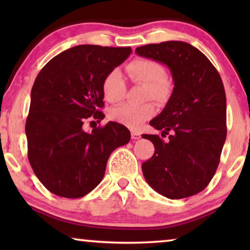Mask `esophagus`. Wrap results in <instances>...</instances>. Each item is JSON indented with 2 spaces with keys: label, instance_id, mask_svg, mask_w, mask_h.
I'll use <instances>...</instances> for the list:
<instances>
[{
  "label": "esophagus",
  "instance_id": "34e87169",
  "mask_svg": "<svg viewBox=\"0 0 250 250\" xmlns=\"http://www.w3.org/2000/svg\"><path fill=\"white\" fill-rule=\"evenodd\" d=\"M131 138H132L133 140H138V139L141 138V134L137 132V131H132V132H131Z\"/></svg>",
  "mask_w": 250,
  "mask_h": 250
}]
</instances>
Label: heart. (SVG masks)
Wrapping results in <instances>:
<instances>
[{"label":"heart","mask_w":250,"mask_h":250,"mask_svg":"<svg viewBox=\"0 0 250 250\" xmlns=\"http://www.w3.org/2000/svg\"><path fill=\"white\" fill-rule=\"evenodd\" d=\"M126 71L134 83L149 86V96L159 101L166 100L170 94V87L166 80V69L158 62L152 59L139 58L126 66ZM103 94L109 103L116 104L124 98L125 83L119 70H111L103 82ZM154 115V107L151 104H122L111 109L110 119L125 125L130 128H138L143 122Z\"/></svg>","instance_id":"1"}]
</instances>
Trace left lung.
<instances>
[{"label": "left lung", "instance_id": "1", "mask_svg": "<svg viewBox=\"0 0 250 250\" xmlns=\"http://www.w3.org/2000/svg\"><path fill=\"white\" fill-rule=\"evenodd\" d=\"M139 56L167 66L172 95L159 116L150 121L162 130L142 134L153 143L154 154L142 164L146 181L171 200L203 191L217 170L226 140V95L221 76L201 50L180 41L149 44L135 49Z\"/></svg>", "mask_w": 250, "mask_h": 250}]
</instances>
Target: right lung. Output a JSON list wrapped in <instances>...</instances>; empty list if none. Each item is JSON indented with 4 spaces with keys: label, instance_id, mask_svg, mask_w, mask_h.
I'll return each mask as SVG.
<instances>
[{
    "label": "right lung",
    "instance_id": "right-lung-1",
    "mask_svg": "<svg viewBox=\"0 0 250 250\" xmlns=\"http://www.w3.org/2000/svg\"><path fill=\"white\" fill-rule=\"evenodd\" d=\"M131 52L78 45L50 59L37 75L25 132L29 163L49 192L67 198L87 195L103 181L112 151L130 141V131L117 122L91 132L83 125L91 116L104 119V79Z\"/></svg>",
    "mask_w": 250,
    "mask_h": 250
}]
</instances>
